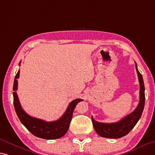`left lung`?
<instances>
[{"mask_svg":"<svg viewBox=\"0 0 155 155\" xmlns=\"http://www.w3.org/2000/svg\"><path fill=\"white\" fill-rule=\"evenodd\" d=\"M135 67L139 81V103L137 108L126 117L123 118L118 122L105 124L100 123L93 119L92 121L95 131L99 136L105 138L119 139L126 136L132 130L141 117L145 105V87L143 77L137 69V65L135 63Z\"/></svg>","mask_w":155,"mask_h":155,"instance_id":"left-lung-1","label":"left lung"}]
</instances>
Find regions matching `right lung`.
Masks as SVG:
<instances>
[{"mask_svg": "<svg viewBox=\"0 0 155 155\" xmlns=\"http://www.w3.org/2000/svg\"><path fill=\"white\" fill-rule=\"evenodd\" d=\"M21 62L19 63V65ZM20 74V70L18 71L15 76L14 81L13 97L14 109L17 116L20 119L21 122L24 125L28 130L34 134V136L45 139H59L64 136L68 130L72 118V114L76 105L78 102L83 101L81 99H77L70 103L67 110L63 115L59 119L54 121L48 122L43 120L34 118L24 111L22 108L19 99L16 91L18 89V78Z\"/></svg>", "mask_w": 155, "mask_h": 155, "instance_id": "add662e5", "label": "right lung"}]
</instances>
